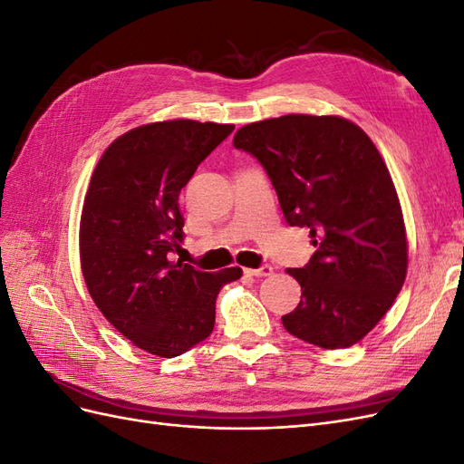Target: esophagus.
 I'll use <instances>...</instances> for the list:
<instances>
[{"instance_id":"obj_1","label":"esophagus","mask_w":464,"mask_h":464,"mask_svg":"<svg viewBox=\"0 0 464 464\" xmlns=\"http://www.w3.org/2000/svg\"><path fill=\"white\" fill-rule=\"evenodd\" d=\"M273 273V266L271 265H263L259 266V269H246V275L247 276H269Z\"/></svg>"}]
</instances>
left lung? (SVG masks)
Wrapping results in <instances>:
<instances>
[{
    "instance_id": "obj_1",
    "label": "left lung",
    "mask_w": 464,
    "mask_h": 464,
    "mask_svg": "<svg viewBox=\"0 0 464 464\" xmlns=\"http://www.w3.org/2000/svg\"><path fill=\"white\" fill-rule=\"evenodd\" d=\"M234 147L265 168L290 227H307L314 256L288 269L302 298L285 329L334 350L362 341L401 292L409 244L395 184L356 123L288 114L244 125Z\"/></svg>"
}]
</instances>
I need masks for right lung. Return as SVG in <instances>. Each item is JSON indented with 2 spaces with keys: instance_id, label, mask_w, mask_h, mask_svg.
Segmentation results:
<instances>
[{
  "instance_id": "right-lung-1",
  "label": "right lung",
  "mask_w": 464,
  "mask_h": 464,
  "mask_svg": "<svg viewBox=\"0 0 464 464\" xmlns=\"http://www.w3.org/2000/svg\"><path fill=\"white\" fill-rule=\"evenodd\" d=\"M232 131V123H147L118 137L92 172L79 228L82 276L102 315L154 356L205 341L220 288L242 276L240 266L205 273L172 259L184 240L179 191Z\"/></svg>"
}]
</instances>
